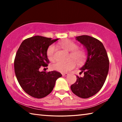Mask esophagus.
Masks as SVG:
<instances>
[{
  "label": "esophagus",
  "instance_id": "1",
  "mask_svg": "<svg viewBox=\"0 0 122 122\" xmlns=\"http://www.w3.org/2000/svg\"><path fill=\"white\" fill-rule=\"evenodd\" d=\"M62 75L63 76H67L68 74L67 73H62Z\"/></svg>",
  "mask_w": 122,
  "mask_h": 122
}]
</instances>
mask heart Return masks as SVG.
I'll return each mask as SVG.
<instances>
[{
	"mask_svg": "<svg viewBox=\"0 0 122 122\" xmlns=\"http://www.w3.org/2000/svg\"><path fill=\"white\" fill-rule=\"evenodd\" d=\"M60 46L63 49L68 51H71L68 58H73L78 64L82 63L86 57L85 51L83 49L77 48L78 46L73 41L66 39L59 43ZM55 46L51 45L47 50V56L48 59L53 61L54 59ZM70 59L66 62H56L51 65V68L55 71L61 73H66L73 69L75 67V62L74 60Z\"/></svg>",
	"mask_w": 122,
	"mask_h": 122,
	"instance_id": "b5f03b06",
	"label": "heart"
}]
</instances>
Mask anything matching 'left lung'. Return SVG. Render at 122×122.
Returning <instances> with one entry per match:
<instances>
[{
	"instance_id": "left-lung-1",
	"label": "left lung",
	"mask_w": 122,
	"mask_h": 122,
	"mask_svg": "<svg viewBox=\"0 0 122 122\" xmlns=\"http://www.w3.org/2000/svg\"><path fill=\"white\" fill-rule=\"evenodd\" d=\"M76 39L85 47L87 59L81 69L83 77L76 76L75 83L71 89L79 97L87 98L100 90L106 81L109 68V60L107 51L102 42L89 36H81Z\"/></svg>"
}]
</instances>
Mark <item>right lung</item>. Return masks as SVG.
Listing matches in <instances>:
<instances>
[{
    "instance_id": "obj_1",
    "label": "right lung",
    "mask_w": 122,
    "mask_h": 122,
    "mask_svg": "<svg viewBox=\"0 0 122 122\" xmlns=\"http://www.w3.org/2000/svg\"><path fill=\"white\" fill-rule=\"evenodd\" d=\"M59 39L34 36L24 40L16 53L14 71L20 86L29 95L41 98L53 90L55 82L62 74L57 71H40L48 66L47 56L48 47Z\"/></svg>"
}]
</instances>
